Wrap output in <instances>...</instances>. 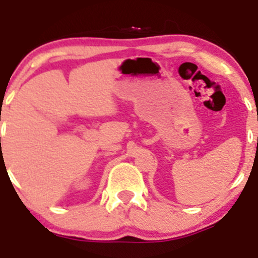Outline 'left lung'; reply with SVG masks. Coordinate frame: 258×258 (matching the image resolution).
I'll return each instance as SVG.
<instances>
[{
  "mask_svg": "<svg viewBox=\"0 0 258 258\" xmlns=\"http://www.w3.org/2000/svg\"><path fill=\"white\" fill-rule=\"evenodd\" d=\"M257 147H258V138H257Z\"/></svg>",
  "mask_w": 258,
  "mask_h": 258,
  "instance_id": "8db88e82",
  "label": "left lung"
}]
</instances>
